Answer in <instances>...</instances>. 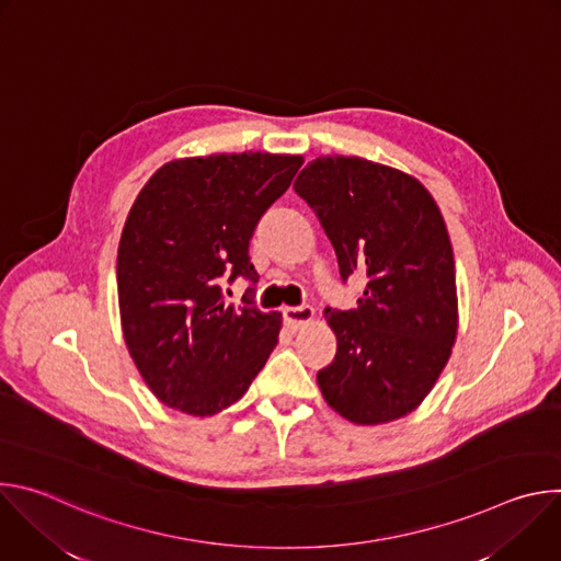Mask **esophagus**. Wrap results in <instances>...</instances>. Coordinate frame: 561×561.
<instances>
[{
	"label": "esophagus",
	"mask_w": 561,
	"mask_h": 561,
	"mask_svg": "<svg viewBox=\"0 0 561 561\" xmlns=\"http://www.w3.org/2000/svg\"><path fill=\"white\" fill-rule=\"evenodd\" d=\"M282 314H284V322L290 329H301L314 317V310L310 306H284Z\"/></svg>",
	"instance_id": "1"
}]
</instances>
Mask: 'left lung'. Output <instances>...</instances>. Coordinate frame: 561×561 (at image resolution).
I'll list each match as a JSON object with an SVG mask.
<instances>
[{
  "label": "left lung",
  "mask_w": 561,
  "mask_h": 561,
  "mask_svg": "<svg viewBox=\"0 0 561 561\" xmlns=\"http://www.w3.org/2000/svg\"><path fill=\"white\" fill-rule=\"evenodd\" d=\"M293 188L331 239L342 282L366 277L355 308L324 310L337 353L317 383L355 424L404 417L435 386L457 337L444 217L415 178L362 157H317Z\"/></svg>",
  "instance_id": "obj_1"
}]
</instances>
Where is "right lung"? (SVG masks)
I'll list each match as a JSON object with an SVG mask.
<instances>
[{
  "label": "right lung",
  "mask_w": 561,
  "mask_h": 561,
  "mask_svg": "<svg viewBox=\"0 0 561 561\" xmlns=\"http://www.w3.org/2000/svg\"><path fill=\"white\" fill-rule=\"evenodd\" d=\"M301 164L253 150L178 159L137 195L117 251L122 329L171 409L206 417L234 404L277 346L282 314L255 306L249 244ZM237 276L252 282L239 309L222 297Z\"/></svg>",
  "instance_id": "1"
}]
</instances>
